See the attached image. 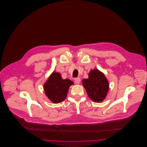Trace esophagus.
Listing matches in <instances>:
<instances>
[{
  "label": "esophagus",
  "instance_id": "34e87169",
  "mask_svg": "<svg viewBox=\"0 0 147 147\" xmlns=\"http://www.w3.org/2000/svg\"><path fill=\"white\" fill-rule=\"evenodd\" d=\"M74 80H75V83H77V84H79L80 82V78H76L74 79Z\"/></svg>",
  "mask_w": 147,
  "mask_h": 147
}]
</instances>
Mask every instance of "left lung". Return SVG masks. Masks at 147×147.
<instances>
[{
	"label": "left lung",
	"instance_id": "obj_1",
	"mask_svg": "<svg viewBox=\"0 0 147 147\" xmlns=\"http://www.w3.org/2000/svg\"><path fill=\"white\" fill-rule=\"evenodd\" d=\"M82 84L89 97L95 102H101L109 90V84L104 75L98 69L92 70L89 78L84 79Z\"/></svg>",
	"mask_w": 147,
	"mask_h": 147
}]
</instances>
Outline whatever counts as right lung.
I'll return each instance as SVG.
<instances>
[{"mask_svg":"<svg viewBox=\"0 0 147 147\" xmlns=\"http://www.w3.org/2000/svg\"><path fill=\"white\" fill-rule=\"evenodd\" d=\"M74 83L69 79H63L60 74L53 72L44 85L46 96L54 103L65 100L69 86Z\"/></svg>","mask_w":147,"mask_h":147,"instance_id":"1","label":"right lung"}]
</instances>
